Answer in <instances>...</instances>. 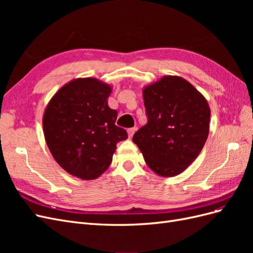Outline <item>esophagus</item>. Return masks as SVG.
<instances>
[{"instance_id": "obj_1", "label": "esophagus", "mask_w": 253, "mask_h": 253, "mask_svg": "<svg viewBox=\"0 0 253 253\" xmlns=\"http://www.w3.org/2000/svg\"><path fill=\"white\" fill-rule=\"evenodd\" d=\"M136 132V127H132V128H128L127 129V135H128V138H132L134 133Z\"/></svg>"}]
</instances>
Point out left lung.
<instances>
[{
  "label": "left lung",
  "instance_id": "1",
  "mask_svg": "<svg viewBox=\"0 0 253 253\" xmlns=\"http://www.w3.org/2000/svg\"><path fill=\"white\" fill-rule=\"evenodd\" d=\"M148 122L133 136L150 169L163 177L185 171L209 135L210 106L179 76L168 75L142 89Z\"/></svg>",
  "mask_w": 253,
  "mask_h": 253
}]
</instances>
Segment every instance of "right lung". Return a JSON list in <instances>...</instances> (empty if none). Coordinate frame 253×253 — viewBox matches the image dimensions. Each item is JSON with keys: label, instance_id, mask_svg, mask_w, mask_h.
Returning <instances> with one entry per match:
<instances>
[{"label": "right lung", "instance_id": "right-lung-1", "mask_svg": "<svg viewBox=\"0 0 253 253\" xmlns=\"http://www.w3.org/2000/svg\"><path fill=\"white\" fill-rule=\"evenodd\" d=\"M110 84L77 78L59 88L43 114V133L59 166L83 180H93L110 167L116 144L127 138L110 109Z\"/></svg>", "mask_w": 253, "mask_h": 253}]
</instances>
